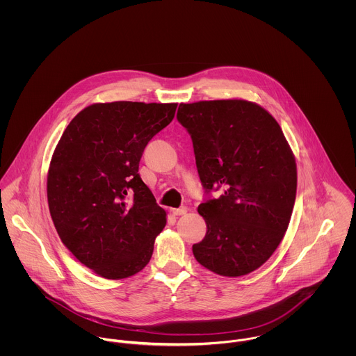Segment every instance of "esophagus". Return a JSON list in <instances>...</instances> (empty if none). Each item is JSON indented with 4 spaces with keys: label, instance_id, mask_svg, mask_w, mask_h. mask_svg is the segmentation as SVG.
<instances>
[{
    "label": "esophagus",
    "instance_id": "esophagus-1",
    "mask_svg": "<svg viewBox=\"0 0 356 356\" xmlns=\"http://www.w3.org/2000/svg\"><path fill=\"white\" fill-rule=\"evenodd\" d=\"M188 212H189V208H188V207H181V208H174V209H172V213L177 215V216L186 215Z\"/></svg>",
    "mask_w": 356,
    "mask_h": 356
}]
</instances>
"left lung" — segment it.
I'll list each match as a JSON object with an SVG mask.
<instances>
[{
	"label": "left lung",
	"instance_id": "1",
	"mask_svg": "<svg viewBox=\"0 0 356 356\" xmlns=\"http://www.w3.org/2000/svg\"><path fill=\"white\" fill-rule=\"evenodd\" d=\"M205 191L222 189L197 211L207 233L196 260L223 277H241L275 252L289 226L298 168L278 122L259 104L212 100L179 104Z\"/></svg>",
	"mask_w": 356,
	"mask_h": 356
}]
</instances>
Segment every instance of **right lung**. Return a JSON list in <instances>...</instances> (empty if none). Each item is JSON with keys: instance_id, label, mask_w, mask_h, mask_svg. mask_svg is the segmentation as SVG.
<instances>
[{"instance_id": "add662e5", "label": "right lung", "mask_w": 356, "mask_h": 356, "mask_svg": "<svg viewBox=\"0 0 356 356\" xmlns=\"http://www.w3.org/2000/svg\"><path fill=\"white\" fill-rule=\"evenodd\" d=\"M177 102H96L67 126L51 154L47 192L61 243L106 280L140 273L151 260L165 211L143 182L147 144Z\"/></svg>"}]
</instances>
